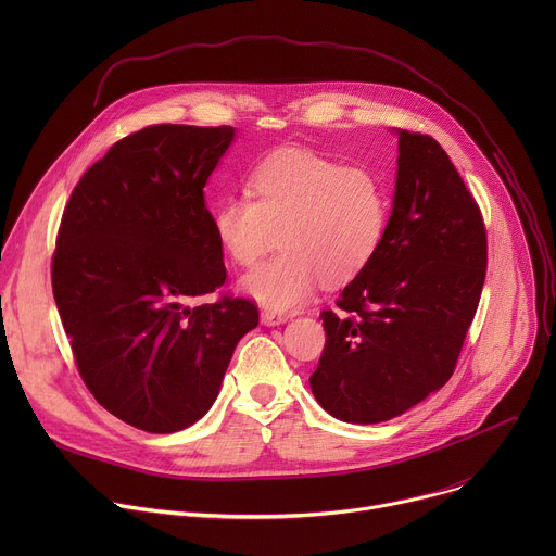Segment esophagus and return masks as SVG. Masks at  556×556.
I'll return each instance as SVG.
<instances>
[{"label":"esophagus","instance_id":"1","mask_svg":"<svg viewBox=\"0 0 556 556\" xmlns=\"http://www.w3.org/2000/svg\"><path fill=\"white\" fill-rule=\"evenodd\" d=\"M286 321H288L286 314H277V312H270V309L262 312V324L264 326H279V324H286Z\"/></svg>","mask_w":556,"mask_h":556}]
</instances>
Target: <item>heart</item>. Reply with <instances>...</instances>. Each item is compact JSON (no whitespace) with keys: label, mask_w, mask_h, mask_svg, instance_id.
Instances as JSON below:
<instances>
[{"label":"heart","mask_w":556,"mask_h":556,"mask_svg":"<svg viewBox=\"0 0 556 556\" xmlns=\"http://www.w3.org/2000/svg\"><path fill=\"white\" fill-rule=\"evenodd\" d=\"M249 195L213 211L226 257L251 268L277 244L268 264L244 277V290L270 309L299 307L321 279L330 286L361 275L378 255L389 224L384 180L367 167H343L307 149H279L253 167Z\"/></svg>","instance_id":"1"}]
</instances>
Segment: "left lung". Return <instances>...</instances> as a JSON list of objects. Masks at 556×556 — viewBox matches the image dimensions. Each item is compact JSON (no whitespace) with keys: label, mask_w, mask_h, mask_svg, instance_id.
Instances as JSON below:
<instances>
[{"label":"left lung","mask_w":556,"mask_h":556,"mask_svg":"<svg viewBox=\"0 0 556 556\" xmlns=\"http://www.w3.org/2000/svg\"><path fill=\"white\" fill-rule=\"evenodd\" d=\"M399 176L374 262L324 309L309 387L343 422L405 414L453 376L478 312L489 242L482 211L435 138L399 131Z\"/></svg>","instance_id":"1"}]
</instances>
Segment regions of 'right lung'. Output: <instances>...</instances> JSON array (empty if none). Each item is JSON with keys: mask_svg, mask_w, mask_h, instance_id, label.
<instances>
[{"mask_svg": "<svg viewBox=\"0 0 556 556\" xmlns=\"http://www.w3.org/2000/svg\"><path fill=\"white\" fill-rule=\"evenodd\" d=\"M228 125H149L110 147L74 187L56 232L52 294L97 403L123 422L174 433L217 399L257 303L226 279L204 185Z\"/></svg>", "mask_w": 556, "mask_h": 556, "instance_id": "obj_1", "label": "right lung"}]
</instances>
